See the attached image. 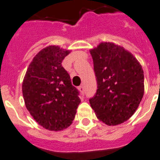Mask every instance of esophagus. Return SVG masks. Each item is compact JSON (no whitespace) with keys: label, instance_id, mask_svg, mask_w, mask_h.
Wrapping results in <instances>:
<instances>
[{"label":"esophagus","instance_id":"esophagus-1","mask_svg":"<svg viewBox=\"0 0 160 160\" xmlns=\"http://www.w3.org/2000/svg\"><path fill=\"white\" fill-rule=\"evenodd\" d=\"M79 90L80 91V92L82 93V94H84V92H85V89H84V86L83 85H81L79 87Z\"/></svg>","mask_w":160,"mask_h":160}]
</instances>
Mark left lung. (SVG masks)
<instances>
[{"label": "left lung", "instance_id": "8db88e82", "mask_svg": "<svg viewBox=\"0 0 160 160\" xmlns=\"http://www.w3.org/2000/svg\"><path fill=\"white\" fill-rule=\"evenodd\" d=\"M90 53L97 81L91 107L100 121L120 124L135 113L143 96L142 66L132 53L113 43H100Z\"/></svg>", "mask_w": 160, "mask_h": 160}]
</instances>
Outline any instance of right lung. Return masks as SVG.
<instances>
[{
    "mask_svg": "<svg viewBox=\"0 0 160 160\" xmlns=\"http://www.w3.org/2000/svg\"><path fill=\"white\" fill-rule=\"evenodd\" d=\"M69 53L59 46L46 47L32 59L23 80L27 109L39 124L49 131L69 127L80 103L79 91L61 64Z\"/></svg>",
    "mask_w": 160,
    "mask_h": 160,
    "instance_id": "right-lung-1",
    "label": "right lung"
}]
</instances>
